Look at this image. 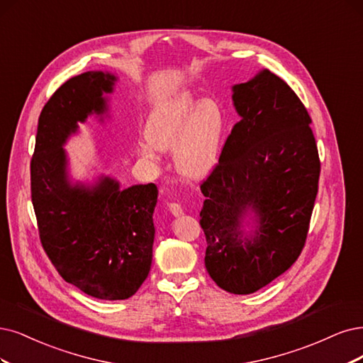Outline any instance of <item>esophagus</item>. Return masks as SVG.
<instances>
[{
    "mask_svg": "<svg viewBox=\"0 0 363 363\" xmlns=\"http://www.w3.org/2000/svg\"><path fill=\"white\" fill-rule=\"evenodd\" d=\"M169 209H170V212L173 213L174 217L184 216V209H182V206L179 203H169Z\"/></svg>",
    "mask_w": 363,
    "mask_h": 363,
    "instance_id": "34e87169",
    "label": "esophagus"
}]
</instances>
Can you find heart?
Returning <instances> with one entry per match:
<instances>
[{
	"label": "heart",
	"mask_w": 363,
	"mask_h": 363,
	"mask_svg": "<svg viewBox=\"0 0 363 363\" xmlns=\"http://www.w3.org/2000/svg\"><path fill=\"white\" fill-rule=\"evenodd\" d=\"M225 113L220 103L179 92L155 107L147 121L150 142L140 146L146 160L155 161L158 150H173L174 166L186 178L208 174L220 157Z\"/></svg>",
	"instance_id": "obj_1"
}]
</instances>
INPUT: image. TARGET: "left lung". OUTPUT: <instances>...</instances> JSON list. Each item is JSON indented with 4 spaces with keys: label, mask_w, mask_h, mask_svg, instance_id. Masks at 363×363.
<instances>
[{
    "label": "left lung",
    "mask_w": 363,
    "mask_h": 363,
    "mask_svg": "<svg viewBox=\"0 0 363 363\" xmlns=\"http://www.w3.org/2000/svg\"><path fill=\"white\" fill-rule=\"evenodd\" d=\"M240 121L202 184L205 266L223 290L250 294L298 260L318 191L311 118L269 70L232 86ZM250 226L251 231H245Z\"/></svg>",
    "instance_id": "left-lung-1"
}]
</instances>
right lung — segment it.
Returning <instances> with one entry per match:
<instances>
[{
	"instance_id": "right-lung-1",
	"label": "right lung",
	"mask_w": 363,
	"mask_h": 363,
	"mask_svg": "<svg viewBox=\"0 0 363 363\" xmlns=\"http://www.w3.org/2000/svg\"><path fill=\"white\" fill-rule=\"evenodd\" d=\"M116 76L86 72L62 84L38 118L31 160V199L42 245L60 275L92 298L123 301L139 290L151 269L155 236V184L121 189L99 177L73 182L64 145L77 123L109 111L104 94Z\"/></svg>"
}]
</instances>
